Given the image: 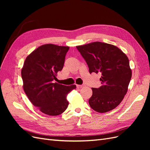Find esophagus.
<instances>
[{"mask_svg": "<svg viewBox=\"0 0 150 150\" xmlns=\"http://www.w3.org/2000/svg\"><path fill=\"white\" fill-rule=\"evenodd\" d=\"M84 86H85L84 84H82V85H77V88H81L84 87Z\"/></svg>", "mask_w": 150, "mask_h": 150, "instance_id": "1", "label": "esophagus"}]
</instances>
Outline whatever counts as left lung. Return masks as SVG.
I'll list each match as a JSON object with an SVG mask.
<instances>
[{
    "instance_id": "obj_1",
    "label": "left lung",
    "mask_w": 150,
    "mask_h": 150,
    "mask_svg": "<svg viewBox=\"0 0 150 150\" xmlns=\"http://www.w3.org/2000/svg\"><path fill=\"white\" fill-rule=\"evenodd\" d=\"M76 48L87 63L89 73L101 74L102 86L92 88L89 106L99 112L115 109L126 95L132 75L128 57L118 47L104 42H94Z\"/></svg>"
}]
</instances>
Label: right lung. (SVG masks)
<instances>
[{"label":"right lung","mask_w":150,"mask_h":150,"mask_svg":"<svg viewBox=\"0 0 150 150\" xmlns=\"http://www.w3.org/2000/svg\"><path fill=\"white\" fill-rule=\"evenodd\" d=\"M69 49L44 44L31 52L24 63L21 76L24 92L32 104L46 115L56 116L64 112L69 104L67 94L76 88L52 82L62 69Z\"/></svg>","instance_id":"right-lung-1"}]
</instances>
